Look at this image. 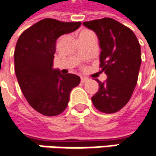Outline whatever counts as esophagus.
Instances as JSON below:
<instances>
[{
	"mask_svg": "<svg viewBox=\"0 0 156 156\" xmlns=\"http://www.w3.org/2000/svg\"><path fill=\"white\" fill-rule=\"evenodd\" d=\"M87 80H88V78H85V77H81V82H82V83H85Z\"/></svg>",
	"mask_w": 156,
	"mask_h": 156,
	"instance_id": "esophagus-1",
	"label": "esophagus"
}]
</instances>
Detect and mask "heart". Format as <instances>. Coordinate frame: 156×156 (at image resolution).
I'll return each instance as SVG.
<instances>
[{
  "label": "heart",
  "instance_id": "b5f03b06",
  "mask_svg": "<svg viewBox=\"0 0 156 156\" xmlns=\"http://www.w3.org/2000/svg\"><path fill=\"white\" fill-rule=\"evenodd\" d=\"M85 32H88V30H83L81 33H85Z\"/></svg>",
  "mask_w": 156,
  "mask_h": 156
}]
</instances>
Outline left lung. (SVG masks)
I'll list each match as a JSON object with an SVG mask.
<instances>
[{
	"mask_svg": "<svg viewBox=\"0 0 156 156\" xmlns=\"http://www.w3.org/2000/svg\"><path fill=\"white\" fill-rule=\"evenodd\" d=\"M83 25L98 36L99 65L107 76L104 83L96 80L99 88L91 101L100 112H118L127 104L137 84L141 64L139 41L129 28L112 18L84 22Z\"/></svg>",
	"mask_w": 156,
	"mask_h": 156,
	"instance_id": "8db88e82",
	"label": "left lung"
}]
</instances>
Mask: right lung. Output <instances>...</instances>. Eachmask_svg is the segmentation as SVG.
Returning <instances> with one entry per match:
<instances>
[{
  "mask_svg": "<svg viewBox=\"0 0 156 156\" xmlns=\"http://www.w3.org/2000/svg\"><path fill=\"white\" fill-rule=\"evenodd\" d=\"M80 25V22L65 23L45 18L18 38L14 54L18 84L32 108L45 116L64 112L71 90L80 83L77 75H63L53 68L57 40L78 30Z\"/></svg>",
  "mask_w": 156,
  "mask_h": 156,
  "instance_id": "obj_1",
  "label": "right lung"
}]
</instances>
